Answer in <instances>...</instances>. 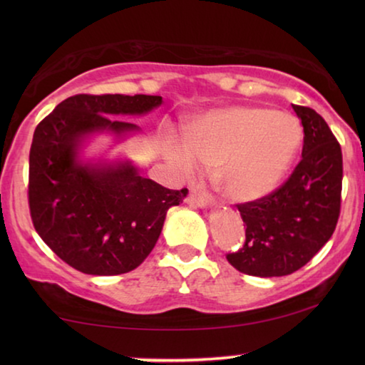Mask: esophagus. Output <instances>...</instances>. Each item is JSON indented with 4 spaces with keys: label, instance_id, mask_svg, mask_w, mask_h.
<instances>
[{
    "label": "esophagus",
    "instance_id": "esophagus-1",
    "mask_svg": "<svg viewBox=\"0 0 365 365\" xmlns=\"http://www.w3.org/2000/svg\"><path fill=\"white\" fill-rule=\"evenodd\" d=\"M188 202L190 205H195L201 209H206L209 206H212V197L207 193H202V191H196L191 190L188 195Z\"/></svg>",
    "mask_w": 365,
    "mask_h": 365
}]
</instances>
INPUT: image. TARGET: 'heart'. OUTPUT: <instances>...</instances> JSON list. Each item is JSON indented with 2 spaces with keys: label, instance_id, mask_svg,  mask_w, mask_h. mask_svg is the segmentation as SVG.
I'll return each instance as SVG.
<instances>
[{
  "label": "heart",
  "instance_id": "1",
  "mask_svg": "<svg viewBox=\"0 0 365 365\" xmlns=\"http://www.w3.org/2000/svg\"><path fill=\"white\" fill-rule=\"evenodd\" d=\"M183 140L172 151L182 174H193L197 160L215 165L224 193L250 201L270 193L285 177L299 151L302 132L292 115L238 106L200 117L187 127Z\"/></svg>",
  "mask_w": 365,
  "mask_h": 365
}]
</instances>
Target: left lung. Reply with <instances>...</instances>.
<instances>
[{"mask_svg": "<svg viewBox=\"0 0 365 365\" xmlns=\"http://www.w3.org/2000/svg\"><path fill=\"white\" fill-rule=\"evenodd\" d=\"M293 109L304 128L299 164L274 193L237 206L246 240L242 250L228 252L227 261L243 274H293L335 232L341 207V148L322 115L304 106L293 104Z\"/></svg>", "mask_w": 365, "mask_h": 365, "instance_id": "1", "label": "left lung"}]
</instances>
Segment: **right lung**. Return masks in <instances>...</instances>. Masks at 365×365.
I'll use <instances>...</instances> for the list:
<instances>
[{"instance_id": "1", "label": "right lung", "mask_w": 365, "mask_h": 365, "mask_svg": "<svg viewBox=\"0 0 365 365\" xmlns=\"http://www.w3.org/2000/svg\"><path fill=\"white\" fill-rule=\"evenodd\" d=\"M163 104L151 95H76L35 128L29 159V206L36 233L83 274H127L156 245L169 207L188 190H169L140 175L130 160L85 163L80 150L95 133L122 140L140 127L114 115H143Z\"/></svg>"}]
</instances>
